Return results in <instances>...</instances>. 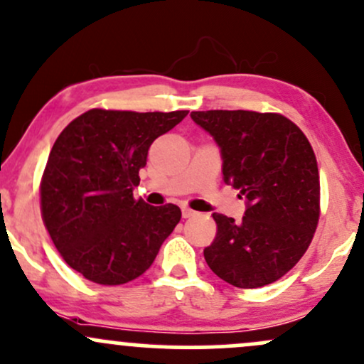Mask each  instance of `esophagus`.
<instances>
[{
  "label": "esophagus",
  "instance_id": "esophagus-1",
  "mask_svg": "<svg viewBox=\"0 0 364 364\" xmlns=\"http://www.w3.org/2000/svg\"><path fill=\"white\" fill-rule=\"evenodd\" d=\"M181 215L185 217V219H188V217L195 215V210H191L190 207H183V208H181Z\"/></svg>",
  "mask_w": 364,
  "mask_h": 364
}]
</instances>
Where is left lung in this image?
<instances>
[{"label":"left lung","instance_id":"left-lung-1","mask_svg":"<svg viewBox=\"0 0 364 364\" xmlns=\"http://www.w3.org/2000/svg\"><path fill=\"white\" fill-rule=\"evenodd\" d=\"M214 136L223 176L248 200L240 224L212 214L217 232L203 250L217 277L241 289L272 284L310 246L320 219V176L306 135L279 112L193 111Z\"/></svg>","mask_w":364,"mask_h":364}]
</instances>
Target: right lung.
<instances>
[{"mask_svg": "<svg viewBox=\"0 0 364 364\" xmlns=\"http://www.w3.org/2000/svg\"><path fill=\"white\" fill-rule=\"evenodd\" d=\"M188 111L90 109L54 141L41 179V214L63 260L87 281L140 277L181 219L178 205L135 200L152 141Z\"/></svg>", "mask_w": 364, "mask_h": 364, "instance_id": "1", "label": "right lung"}]
</instances>
